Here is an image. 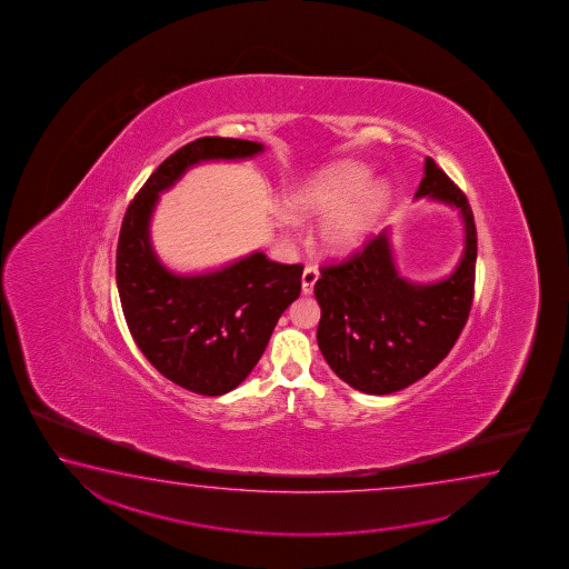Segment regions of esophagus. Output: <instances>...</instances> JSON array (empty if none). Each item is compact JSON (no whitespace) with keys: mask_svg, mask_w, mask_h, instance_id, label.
<instances>
[{"mask_svg":"<svg viewBox=\"0 0 569 569\" xmlns=\"http://www.w3.org/2000/svg\"><path fill=\"white\" fill-rule=\"evenodd\" d=\"M318 280V270L315 267H307L302 272V292L310 295L315 289V282Z\"/></svg>","mask_w":569,"mask_h":569,"instance_id":"1","label":"esophagus"}]
</instances>
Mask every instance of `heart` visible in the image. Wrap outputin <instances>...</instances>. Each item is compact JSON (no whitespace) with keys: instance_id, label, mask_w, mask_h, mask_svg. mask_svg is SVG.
Listing matches in <instances>:
<instances>
[{"instance_id":"heart-1","label":"heart","mask_w":569,"mask_h":569,"mask_svg":"<svg viewBox=\"0 0 569 569\" xmlns=\"http://www.w3.org/2000/svg\"><path fill=\"white\" fill-rule=\"evenodd\" d=\"M370 171L357 163H337L312 177L287 199L297 219H320L318 242L328 254L357 251L375 231L388 202L382 183H367Z\"/></svg>"}]
</instances>
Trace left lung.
I'll list each match as a JSON object with an SVG mask.
<instances>
[{
    "label": "left lung",
    "mask_w": 569,
    "mask_h": 569,
    "mask_svg": "<svg viewBox=\"0 0 569 569\" xmlns=\"http://www.w3.org/2000/svg\"><path fill=\"white\" fill-rule=\"evenodd\" d=\"M420 197L462 214V259L450 277L430 284L400 277L385 231L322 267L315 284L318 348L338 378L367 395H392L425 378L448 357L472 309L478 237L470 202L430 157Z\"/></svg>",
    "instance_id": "obj_1"
}]
</instances>
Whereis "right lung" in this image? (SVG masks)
<instances>
[{
    "mask_svg": "<svg viewBox=\"0 0 569 569\" xmlns=\"http://www.w3.org/2000/svg\"><path fill=\"white\" fill-rule=\"evenodd\" d=\"M262 149L224 137L184 144L144 181L119 232L117 289L129 332L164 378L194 395H227L251 375L280 315L299 299L302 264L257 251L211 272L174 274L154 254L149 222L159 194L189 167L249 159Z\"/></svg>",
    "mask_w": 569,
    "mask_h": 569,
    "instance_id": "1",
    "label": "right lung"
}]
</instances>
